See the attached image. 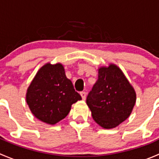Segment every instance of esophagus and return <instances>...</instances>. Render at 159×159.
<instances>
[{
  "instance_id": "34e87169",
  "label": "esophagus",
  "mask_w": 159,
  "mask_h": 159,
  "mask_svg": "<svg viewBox=\"0 0 159 159\" xmlns=\"http://www.w3.org/2000/svg\"><path fill=\"white\" fill-rule=\"evenodd\" d=\"M80 94H81V98H82L83 100H85V99H86V95H87V94H86L85 91H81V92L80 93Z\"/></svg>"
}]
</instances>
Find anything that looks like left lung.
Instances as JSON below:
<instances>
[{
	"instance_id": "8db88e82",
	"label": "left lung",
	"mask_w": 159,
	"mask_h": 159,
	"mask_svg": "<svg viewBox=\"0 0 159 159\" xmlns=\"http://www.w3.org/2000/svg\"><path fill=\"white\" fill-rule=\"evenodd\" d=\"M98 75L86 103L97 124L104 129H113L131 115L135 105L136 93L115 65L102 67Z\"/></svg>"
}]
</instances>
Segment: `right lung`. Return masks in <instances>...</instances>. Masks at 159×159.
<instances>
[{
	"instance_id": "1",
	"label": "right lung",
	"mask_w": 159,
	"mask_h": 159,
	"mask_svg": "<svg viewBox=\"0 0 159 159\" xmlns=\"http://www.w3.org/2000/svg\"><path fill=\"white\" fill-rule=\"evenodd\" d=\"M81 100L60 63L41 67L28 87L27 104L40 121L54 125L69 113L72 104Z\"/></svg>"
}]
</instances>
